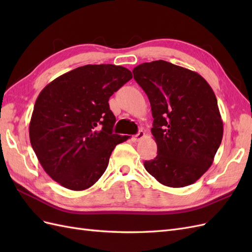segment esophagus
Instances as JSON below:
<instances>
[{"label": "esophagus", "instance_id": "esophagus-1", "mask_svg": "<svg viewBox=\"0 0 252 252\" xmlns=\"http://www.w3.org/2000/svg\"><path fill=\"white\" fill-rule=\"evenodd\" d=\"M145 136V132L144 131H139V133H136V134H134V135H132V138H131V140L135 143V142H139L140 140H142L143 138Z\"/></svg>", "mask_w": 252, "mask_h": 252}]
</instances>
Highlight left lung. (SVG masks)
I'll return each instance as SVG.
<instances>
[{
	"mask_svg": "<svg viewBox=\"0 0 252 252\" xmlns=\"http://www.w3.org/2000/svg\"><path fill=\"white\" fill-rule=\"evenodd\" d=\"M147 94L158 156L144 166L168 187L193 184L208 170L223 138V121L212 88L199 73L163 60L133 68Z\"/></svg>",
	"mask_w": 252,
	"mask_h": 252,
	"instance_id": "1",
	"label": "left lung"
}]
</instances>
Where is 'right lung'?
I'll use <instances>...</instances> for the list:
<instances>
[{"instance_id": "1", "label": "right lung", "mask_w": 252, "mask_h": 252, "mask_svg": "<svg viewBox=\"0 0 252 252\" xmlns=\"http://www.w3.org/2000/svg\"><path fill=\"white\" fill-rule=\"evenodd\" d=\"M131 79L123 66L85 65L41 91L29 138L43 169L60 185L77 191L91 187L107 168L114 147L130 138L112 133L116 117L108 101Z\"/></svg>"}]
</instances>
